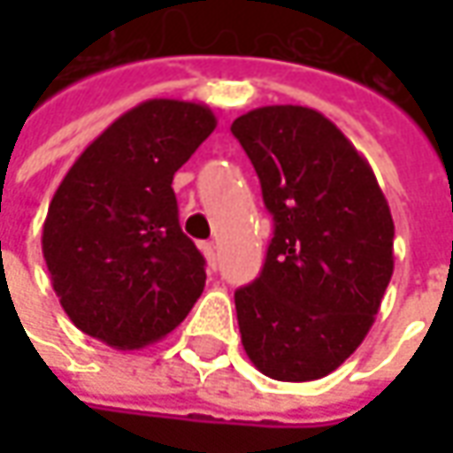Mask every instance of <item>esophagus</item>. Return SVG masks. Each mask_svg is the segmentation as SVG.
Segmentation results:
<instances>
[{
	"label": "esophagus",
	"mask_w": 453,
	"mask_h": 453,
	"mask_svg": "<svg viewBox=\"0 0 453 453\" xmlns=\"http://www.w3.org/2000/svg\"><path fill=\"white\" fill-rule=\"evenodd\" d=\"M201 252L206 257L209 270H217V244H214V242H203V244H201Z\"/></svg>",
	"instance_id": "34e87169"
}]
</instances>
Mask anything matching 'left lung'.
Returning <instances> with one entry per match:
<instances>
[{"label":"left lung","mask_w":453,"mask_h":453,"mask_svg":"<svg viewBox=\"0 0 453 453\" xmlns=\"http://www.w3.org/2000/svg\"><path fill=\"white\" fill-rule=\"evenodd\" d=\"M232 133L262 183L274 236L234 292L244 353L274 380H318L365 340L393 274V217L371 164L333 120L265 105Z\"/></svg>","instance_id":"left-lung-1"}]
</instances>
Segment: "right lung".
Listing matches in <instances>:
<instances>
[{"label": "right lung", "mask_w": 453, "mask_h": 453, "mask_svg": "<svg viewBox=\"0 0 453 453\" xmlns=\"http://www.w3.org/2000/svg\"><path fill=\"white\" fill-rule=\"evenodd\" d=\"M214 128L209 105L153 97L113 120L65 173L42 254L62 310L85 335L138 350L201 297L203 257L179 226L171 183Z\"/></svg>", "instance_id": "right-lung-1"}]
</instances>
